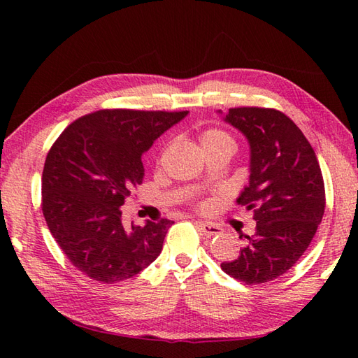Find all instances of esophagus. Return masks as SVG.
Masks as SVG:
<instances>
[{
	"label": "esophagus",
	"instance_id": "34e87169",
	"mask_svg": "<svg viewBox=\"0 0 358 358\" xmlns=\"http://www.w3.org/2000/svg\"><path fill=\"white\" fill-rule=\"evenodd\" d=\"M196 226H199L200 232H203L204 235H208V237H214V235H220L223 234V229L217 224H212V223H206V222H196Z\"/></svg>",
	"mask_w": 358,
	"mask_h": 358
}]
</instances>
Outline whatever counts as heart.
I'll return each instance as SVG.
<instances>
[{
	"label": "heart",
	"instance_id": "1",
	"mask_svg": "<svg viewBox=\"0 0 358 358\" xmlns=\"http://www.w3.org/2000/svg\"><path fill=\"white\" fill-rule=\"evenodd\" d=\"M199 141L200 146L203 149V152H206L212 148L222 146V144H227V143H234L232 136L229 134H226L224 131H220V129H206L199 135ZM200 208L203 209L204 204H200Z\"/></svg>",
	"mask_w": 358,
	"mask_h": 358
}]
</instances>
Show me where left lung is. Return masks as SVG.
Returning <instances> with one entry per match:
<instances>
[{
    "mask_svg": "<svg viewBox=\"0 0 358 358\" xmlns=\"http://www.w3.org/2000/svg\"><path fill=\"white\" fill-rule=\"evenodd\" d=\"M224 120L249 141V186L237 203L254 210L257 226L238 257L223 262L222 269L246 285L268 283L299 262L322 223V169L306 136L283 112L232 108Z\"/></svg>",
    "mask_w": 358,
    "mask_h": 358,
    "instance_id": "8db88e82",
    "label": "left lung"
}]
</instances>
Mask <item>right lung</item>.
I'll use <instances>...</instances> for the list:
<instances>
[{"instance_id":"obj_1","label":"right lung","mask_w":358,"mask_h":358,"mask_svg":"<svg viewBox=\"0 0 358 358\" xmlns=\"http://www.w3.org/2000/svg\"><path fill=\"white\" fill-rule=\"evenodd\" d=\"M186 110L103 109L67 126L45 157L41 209L59 249L104 285L141 272L163 249L173 222L126 227L121 206L143 183V152Z\"/></svg>"}]
</instances>
